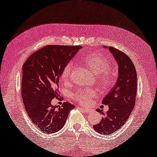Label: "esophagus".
<instances>
[{
    "label": "esophagus",
    "mask_w": 157,
    "mask_h": 157,
    "mask_svg": "<svg viewBox=\"0 0 157 157\" xmlns=\"http://www.w3.org/2000/svg\"><path fill=\"white\" fill-rule=\"evenodd\" d=\"M79 108H80L82 109V111L84 112H86V113H90V112L92 111L91 109H87V108H82V107H79Z\"/></svg>",
    "instance_id": "1"
}]
</instances>
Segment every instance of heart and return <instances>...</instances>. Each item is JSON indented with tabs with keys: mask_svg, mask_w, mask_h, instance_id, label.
<instances>
[{
	"mask_svg": "<svg viewBox=\"0 0 157 157\" xmlns=\"http://www.w3.org/2000/svg\"><path fill=\"white\" fill-rule=\"evenodd\" d=\"M81 61L95 74H98L97 78L101 86L104 88H108L111 86L112 78L109 71L111 64L105 56L99 54H87L82 58ZM72 66V63H68L63 67L61 73V78L63 81H67L70 78ZM96 94L97 93L94 90H78L71 94V97L81 104H87Z\"/></svg>",
	"mask_w": 157,
	"mask_h": 157,
	"instance_id": "heart-1",
	"label": "heart"
}]
</instances>
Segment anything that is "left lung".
I'll return each instance as SVG.
<instances>
[{"mask_svg":"<svg viewBox=\"0 0 157 157\" xmlns=\"http://www.w3.org/2000/svg\"><path fill=\"white\" fill-rule=\"evenodd\" d=\"M108 48L119 65V75L116 84L102 101L103 105L109 106L108 111L104 113L97 109L103 117L93 128L104 135L114 133L127 121L134 109L137 90L136 71L132 61L124 52L113 47Z\"/></svg>","mask_w":157,"mask_h":157,"instance_id":"left-lung-1","label":"left lung"}]
</instances>
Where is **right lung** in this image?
I'll return each instance as SVG.
<instances>
[{
  "label": "right lung",
  "mask_w": 157,
  "mask_h": 157,
  "mask_svg": "<svg viewBox=\"0 0 157 157\" xmlns=\"http://www.w3.org/2000/svg\"><path fill=\"white\" fill-rule=\"evenodd\" d=\"M81 46L47 45L38 49L23 65L21 94L27 114L44 133L60 130L66 122L73 104L52 105L59 96V86L63 67Z\"/></svg>",
  "instance_id": "1"
}]
</instances>
